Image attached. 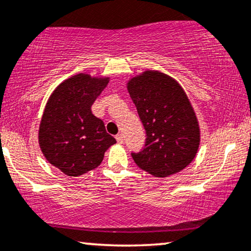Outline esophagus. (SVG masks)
I'll use <instances>...</instances> for the list:
<instances>
[{"label": "esophagus", "instance_id": "34e87169", "mask_svg": "<svg viewBox=\"0 0 251 251\" xmlns=\"http://www.w3.org/2000/svg\"><path fill=\"white\" fill-rule=\"evenodd\" d=\"M116 140H117V142H118L119 145H122L123 142H124V136H123V135H120V134L116 135Z\"/></svg>", "mask_w": 251, "mask_h": 251}]
</instances>
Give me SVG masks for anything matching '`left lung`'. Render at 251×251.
<instances>
[{
  "label": "left lung",
  "mask_w": 251,
  "mask_h": 251,
  "mask_svg": "<svg viewBox=\"0 0 251 251\" xmlns=\"http://www.w3.org/2000/svg\"><path fill=\"white\" fill-rule=\"evenodd\" d=\"M146 129V145L132 154L136 166L157 178L185 169L201 145V127L188 95L178 82L147 69L126 84Z\"/></svg>",
  "instance_id": "obj_1"
}]
</instances>
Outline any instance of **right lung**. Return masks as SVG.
<instances>
[{"label": "right lung", "mask_w": 251, "mask_h": 251, "mask_svg": "<svg viewBox=\"0 0 251 251\" xmlns=\"http://www.w3.org/2000/svg\"><path fill=\"white\" fill-rule=\"evenodd\" d=\"M109 81V76L80 73L61 82L47 100L38 141L46 160L67 176L77 177L97 168L117 142L106 133L103 120L91 112Z\"/></svg>", "instance_id": "obj_1"}]
</instances>
